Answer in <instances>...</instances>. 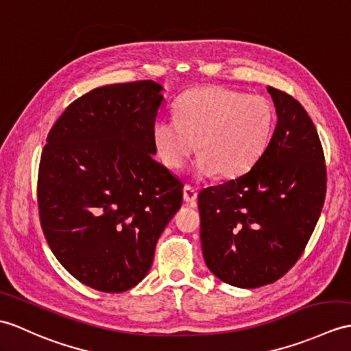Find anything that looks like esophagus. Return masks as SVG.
I'll list each match as a JSON object with an SVG mask.
<instances>
[{"label": "esophagus", "instance_id": "34e87169", "mask_svg": "<svg viewBox=\"0 0 351 351\" xmlns=\"http://www.w3.org/2000/svg\"><path fill=\"white\" fill-rule=\"evenodd\" d=\"M182 193H184V200H185L186 203H190L191 206H194L195 202H197V191H195V190L193 189V186L185 185Z\"/></svg>", "mask_w": 351, "mask_h": 351}]
</instances>
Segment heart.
I'll return each instance as SVG.
<instances>
[{"label":"heart","mask_w":351,"mask_h":351,"mask_svg":"<svg viewBox=\"0 0 351 351\" xmlns=\"http://www.w3.org/2000/svg\"><path fill=\"white\" fill-rule=\"evenodd\" d=\"M275 113L262 95L224 86H199L176 103V117H162L152 128L154 145L170 169H181L197 149L194 173L238 176L254 165L271 141ZM198 148H195V142Z\"/></svg>","instance_id":"heart-1"}]
</instances>
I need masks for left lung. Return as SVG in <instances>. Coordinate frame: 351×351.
Instances as JSON below:
<instances>
[{"label":"left lung","mask_w":351,"mask_h":351,"mask_svg":"<svg viewBox=\"0 0 351 351\" xmlns=\"http://www.w3.org/2000/svg\"><path fill=\"white\" fill-rule=\"evenodd\" d=\"M276 127L250 172L199 194L200 242L217 278L239 289L271 284L295 265L326 195L322 143L302 104L267 86Z\"/></svg>","instance_id":"obj_1"}]
</instances>
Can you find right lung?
I'll return each mask as SVG.
<instances>
[{
    "mask_svg": "<svg viewBox=\"0 0 351 351\" xmlns=\"http://www.w3.org/2000/svg\"><path fill=\"white\" fill-rule=\"evenodd\" d=\"M162 89L154 80L95 88L73 101L47 134L38 169L40 221L58 262L91 289L137 286L182 205V182L154 160Z\"/></svg>",
    "mask_w": 351,
    "mask_h": 351,
    "instance_id": "right-lung-1",
    "label": "right lung"
}]
</instances>
